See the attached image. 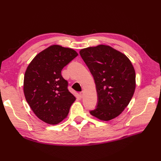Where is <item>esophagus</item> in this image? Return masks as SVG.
Instances as JSON below:
<instances>
[{
  "label": "esophagus",
  "instance_id": "obj_1",
  "mask_svg": "<svg viewBox=\"0 0 161 161\" xmlns=\"http://www.w3.org/2000/svg\"><path fill=\"white\" fill-rule=\"evenodd\" d=\"M80 97H83V95H84V91H81V92H80Z\"/></svg>",
  "mask_w": 161,
  "mask_h": 161
}]
</instances>
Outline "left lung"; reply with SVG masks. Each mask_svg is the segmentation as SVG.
<instances>
[{"label": "left lung", "mask_w": 161, "mask_h": 161, "mask_svg": "<svg viewBox=\"0 0 161 161\" xmlns=\"http://www.w3.org/2000/svg\"><path fill=\"white\" fill-rule=\"evenodd\" d=\"M80 55L94 78L98 97L96 108L90 114L103 121L116 118L134 93L136 73L131 61L106 45L84 48Z\"/></svg>", "instance_id": "left-lung-1"}]
</instances>
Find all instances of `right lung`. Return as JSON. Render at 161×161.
Segmentation results:
<instances>
[{
  "label": "right lung",
  "mask_w": 161,
  "mask_h": 161,
  "mask_svg": "<svg viewBox=\"0 0 161 161\" xmlns=\"http://www.w3.org/2000/svg\"><path fill=\"white\" fill-rule=\"evenodd\" d=\"M77 56L71 48L53 45L39 53L27 68L24 95L33 113L47 124L61 122L76 100L61 71Z\"/></svg>",
  "instance_id": "1"
}]
</instances>
